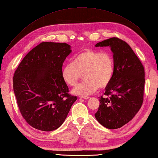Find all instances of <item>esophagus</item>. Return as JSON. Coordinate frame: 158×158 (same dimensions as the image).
<instances>
[{
	"instance_id": "esophagus-1",
	"label": "esophagus",
	"mask_w": 158,
	"mask_h": 158,
	"mask_svg": "<svg viewBox=\"0 0 158 158\" xmlns=\"http://www.w3.org/2000/svg\"><path fill=\"white\" fill-rule=\"evenodd\" d=\"M79 98H83V99H85V100H87V99L89 98V96H79Z\"/></svg>"
}]
</instances>
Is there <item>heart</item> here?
Segmentation results:
<instances>
[{"mask_svg":"<svg viewBox=\"0 0 158 158\" xmlns=\"http://www.w3.org/2000/svg\"><path fill=\"white\" fill-rule=\"evenodd\" d=\"M115 73V61L110 52L85 49L73 58V62L63 67L62 78L66 85L75 87L83 75L85 81L77 86L73 93L89 95L105 88L111 81Z\"/></svg>","mask_w":158,"mask_h":158,"instance_id":"obj_1","label":"heart"}]
</instances>
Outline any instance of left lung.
Segmentation results:
<instances>
[{
	"label": "left lung",
	"mask_w": 158,
	"mask_h": 158,
	"mask_svg": "<svg viewBox=\"0 0 158 158\" xmlns=\"http://www.w3.org/2000/svg\"><path fill=\"white\" fill-rule=\"evenodd\" d=\"M95 46H109L115 61L113 77L105 88L106 97H100L95 117L106 128L117 129L132 120L142 106L145 69L130 46L122 39L113 37Z\"/></svg>",
	"instance_id": "left-lung-1"
}]
</instances>
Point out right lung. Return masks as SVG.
Instances as JSON below:
<instances>
[{"label":"right lung","instance_id":"obj_1","mask_svg":"<svg viewBox=\"0 0 158 158\" xmlns=\"http://www.w3.org/2000/svg\"><path fill=\"white\" fill-rule=\"evenodd\" d=\"M71 52L65 43L43 42L30 51L13 75V91L22 117L45 132L62 125L77 97L62 78L63 62Z\"/></svg>","mask_w":158,"mask_h":158}]
</instances>
